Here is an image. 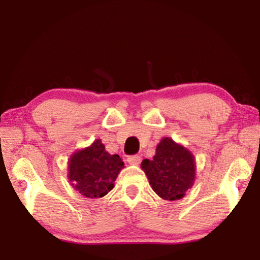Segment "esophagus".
Here are the masks:
<instances>
[{"label":"esophagus","instance_id":"34e87169","mask_svg":"<svg viewBox=\"0 0 260 260\" xmlns=\"http://www.w3.org/2000/svg\"><path fill=\"white\" fill-rule=\"evenodd\" d=\"M127 162L131 165H139L141 162V157L139 155L129 156L128 158H127Z\"/></svg>","mask_w":260,"mask_h":260}]
</instances>
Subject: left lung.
I'll use <instances>...</instances> for the list:
<instances>
[{
	"label": "left lung",
	"mask_w": 260,
	"mask_h": 260,
	"mask_svg": "<svg viewBox=\"0 0 260 260\" xmlns=\"http://www.w3.org/2000/svg\"><path fill=\"white\" fill-rule=\"evenodd\" d=\"M141 169L153 191L166 201L182 199L195 181L196 165L192 153L170 138L160 140L152 160L143 159Z\"/></svg>",
	"instance_id": "left-lung-1"
}]
</instances>
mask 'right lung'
Masks as SVG:
<instances>
[{
	"label": "right lung",
	"mask_w": 260,
	"mask_h": 260,
	"mask_svg": "<svg viewBox=\"0 0 260 260\" xmlns=\"http://www.w3.org/2000/svg\"><path fill=\"white\" fill-rule=\"evenodd\" d=\"M124 167L119 155H110L101 140L76 151L69 160L71 186L88 199H100L112 190L118 174Z\"/></svg>",
	"instance_id": "1"
}]
</instances>
